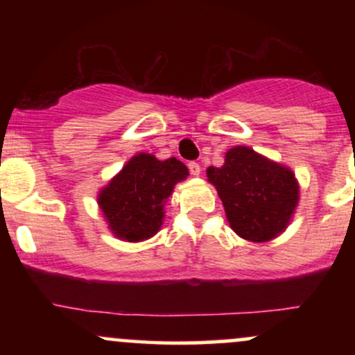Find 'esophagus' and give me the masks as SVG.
<instances>
[{"instance_id":"1","label":"esophagus","mask_w":355,"mask_h":355,"mask_svg":"<svg viewBox=\"0 0 355 355\" xmlns=\"http://www.w3.org/2000/svg\"><path fill=\"white\" fill-rule=\"evenodd\" d=\"M189 170H190V173L193 175V177H198V175L202 173L200 165H198L197 162H190V164H189Z\"/></svg>"}]
</instances>
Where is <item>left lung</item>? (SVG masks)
<instances>
[{"instance_id":"1","label":"left lung","mask_w":355,"mask_h":355,"mask_svg":"<svg viewBox=\"0 0 355 355\" xmlns=\"http://www.w3.org/2000/svg\"><path fill=\"white\" fill-rule=\"evenodd\" d=\"M207 177L232 229L250 242H267L284 232L299 202L294 173L247 146L229 150L225 164L210 166Z\"/></svg>"}]
</instances>
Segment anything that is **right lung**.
I'll return each mask as SVG.
<instances>
[{"label":"right lung","mask_w":355,"mask_h":355,"mask_svg":"<svg viewBox=\"0 0 355 355\" xmlns=\"http://www.w3.org/2000/svg\"><path fill=\"white\" fill-rule=\"evenodd\" d=\"M187 175L189 170L177 158L160 162L148 153L133 157L98 198L113 234L128 242H140L157 234L165 200L175 183Z\"/></svg>","instance_id":"right-lung-1"}]
</instances>
